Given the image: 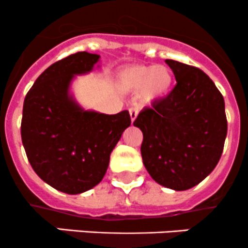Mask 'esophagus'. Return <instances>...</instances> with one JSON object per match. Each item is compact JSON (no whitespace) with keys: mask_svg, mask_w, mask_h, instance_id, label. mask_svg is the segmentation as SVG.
Instances as JSON below:
<instances>
[{"mask_svg":"<svg viewBox=\"0 0 248 248\" xmlns=\"http://www.w3.org/2000/svg\"><path fill=\"white\" fill-rule=\"evenodd\" d=\"M129 113H130V118H131V122L134 123L135 119L137 118V114H139V109H137V108H130Z\"/></svg>","mask_w":248,"mask_h":248,"instance_id":"34e87169","label":"esophagus"}]
</instances>
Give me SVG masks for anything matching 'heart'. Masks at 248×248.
<instances>
[{
  "label": "heart",
  "instance_id": "1",
  "mask_svg": "<svg viewBox=\"0 0 248 248\" xmlns=\"http://www.w3.org/2000/svg\"><path fill=\"white\" fill-rule=\"evenodd\" d=\"M173 76L165 66L132 65L124 68L117 76V87L124 93L141 90V99L152 102L166 96L171 90Z\"/></svg>",
  "mask_w": 248,
  "mask_h": 248
}]
</instances>
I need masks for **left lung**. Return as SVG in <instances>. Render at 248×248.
Returning a JSON list of instances; mask_svg holds the SVG:
<instances>
[{"instance_id":"left-lung-1","label":"left lung","mask_w":248,"mask_h":248,"mask_svg":"<svg viewBox=\"0 0 248 248\" xmlns=\"http://www.w3.org/2000/svg\"><path fill=\"white\" fill-rule=\"evenodd\" d=\"M177 84L168 96L142 109L144 168L160 186L187 190L207 177L219 161L227 137L224 99L200 68L165 60Z\"/></svg>"}]
</instances>
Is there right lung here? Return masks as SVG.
I'll list each match as a JSON object with an SVG mask.
<instances>
[{
	"mask_svg": "<svg viewBox=\"0 0 248 248\" xmlns=\"http://www.w3.org/2000/svg\"><path fill=\"white\" fill-rule=\"evenodd\" d=\"M100 55L72 54L49 66L24 100L21 141L35 172L66 194L99 185L109 155L131 124L127 111L105 114L84 109L70 88L76 76L94 70Z\"/></svg>",
	"mask_w": 248,
	"mask_h": 248,
	"instance_id": "obj_1",
	"label": "right lung"
}]
</instances>
